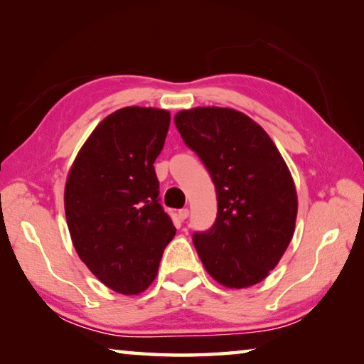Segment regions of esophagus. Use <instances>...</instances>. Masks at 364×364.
Wrapping results in <instances>:
<instances>
[{
	"mask_svg": "<svg viewBox=\"0 0 364 364\" xmlns=\"http://www.w3.org/2000/svg\"><path fill=\"white\" fill-rule=\"evenodd\" d=\"M189 217V210L188 208H181L180 212H178V218L180 220H186Z\"/></svg>",
	"mask_w": 364,
	"mask_h": 364,
	"instance_id": "obj_1",
	"label": "esophagus"
}]
</instances>
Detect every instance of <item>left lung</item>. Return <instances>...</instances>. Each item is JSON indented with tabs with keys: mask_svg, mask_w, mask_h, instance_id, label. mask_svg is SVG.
I'll use <instances>...</instances> for the list:
<instances>
[{
	"mask_svg": "<svg viewBox=\"0 0 364 364\" xmlns=\"http://www.w3.org/2000/svg\"><path fill=\"white\" fill-rule=\"evenodd\" d=\"M175 125L217 189L215 225L193 237L202 264L225 287L257 284L294 236L299 200L291 170L268 133L236 109H184Z\"/></svg>",
	"mask_w": 364,
	"mask_h": 364,
	"instance_id": "obj_1",
	"label": "left lung"
}]
</instances>
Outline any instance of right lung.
Returning a JSON list of instances; mask_svg holds the SVG:
<instances>
[{"label":"right lung","mask_w":364,"mask_h":364,"mask_svg":"<svg viewBox=\"0 0 364 364\" xmlns=\"http://www.w3.org/2000/svg\"><path fill=\"white\" fill-rule=\"evenodd\" d=\"M170 127L165 109L115 110L85 141L64 189L72 244L104 286L122 295L156 279L175 226L159 204L154 162Z\"/></svg>","instance_id":"add662e5"}]
</instances>
